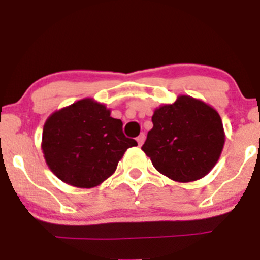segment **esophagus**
I'll list each match as a JSON object with an SVG mask.
<instances>
[{
	"label": "esophagus",
	"instance_id": "esophagus-1",
	"mask_svg": "<svg viewBox=\"0 0 260 260\" xmlns=\"http://www.w3.org/2000/svg\"><path fill=\"white\" fill-rule=\"evenodd\" d=\"M137 142H138V145H140V146H142V143L145 142V135H143V133H141V135L138 136Z\"/></svg>",
	"mask_w": 260,
	"mask_h": 260
}]
</instances>
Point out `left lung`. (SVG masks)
Wrapping results in <instances>:
<instances>
[{"label":"left lung","mask_w":260,"mask_h":260,"mask_svg":"<svg viewBox=\"0 0 260 260\" xmlns=\"http://www.w3.org/2000/svg\"><path fill=\"white\" fill-rule=\"evenodd\" d=\"M152 123L142 151L159 174L191 182L206 176L219 161L224 127L219 113L205 102L180 95L154 109Z\"/></svg>","instance_id":"1"}]
</instances>
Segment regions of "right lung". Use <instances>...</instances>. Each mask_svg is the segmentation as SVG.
Segmentation results:
<instances>
[{
	"label": "right lung",
	"mask_w": 260,
	"mask_h": 260,
	"mask_svg": "<svg viewBox=\"0 0 260 260\" xmlns=\"http://www.w3.org/2000/svg\"><path fill=\"white\" fill-rule=\"evenodd\" d=\"M122 127L106 104L91 98L54 112L44 124L41 142L49 169L75 187L101 185L114 174L124 152L137 146L123 135Z\"/></svg>",
	"instance_id": "right-lung-1"
}]
</instances>
